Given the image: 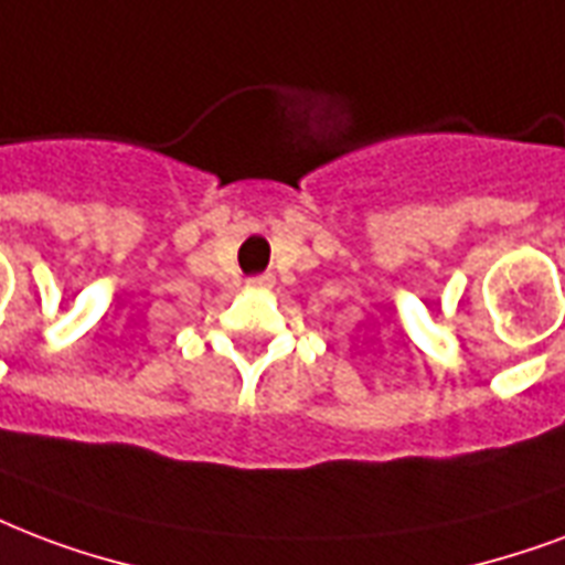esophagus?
<instances>
[{
  "mask_svg": "<svg viewBox=\"0 0 565 565\" xmlns=\"http://www.w3.org/2000/svg\"><path fill=\"white\" fill-rule=\"evenodd\" d=\"M273 284H275V275L273 273L254 275V278H248V287H254V290H269Z\"/></svg>",
  "mask_w": 565,
  "mask_h": 565,
  "instance_id": "obj_1",
  "label": "esophagus"
}]
</instances>
